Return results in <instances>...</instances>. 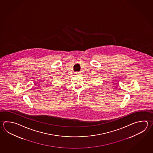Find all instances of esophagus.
Listing matches in <instances>:
<instances>
[{"mask_svg":"<svg viewBox=\"0 0 153 153\" xmlns=\"http://www.w3.org/2000/svg\"><path fill=\"white\" fill-rule=\"evenodd\" d=\"M76 73V74H77V75H79V72H75Z\"/></svg>","mask_w":153,"mask_h":153,"instance_id":"obj_1","label":"esophagus"}]
</instances>
